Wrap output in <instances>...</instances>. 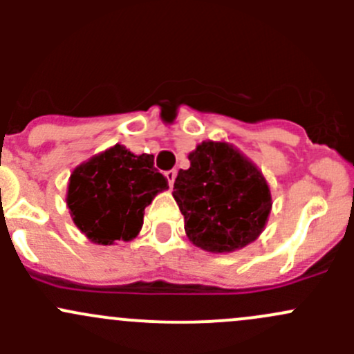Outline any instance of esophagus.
I'll list each match as a JSON object with an SVG mask.
<instances>
[{
	"instance_id": "1",
	"label": "esophagus",
	"mask_w": 354,
	"mask_h": 354,
	"mask_svg": "<svg viewBox=\"0 0 354 354\" xmlns=\"http://www.w3.org/2000/svg\"><path fill=\"white\" fill-rule=\"evenodd\" d=\"M166 178H167V183H169V187H173L174 185V180H176V169H169L166 171Z\"/></svg>"
}]
</instances>
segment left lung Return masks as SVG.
<instances>
[{
    "label": "left lung",
    "instance_id": "1",
    "mask_svg": "<svg viewBox=\"0 0 354 354\" xmlns=\"http://www.w3.org/2000/svg\"><path fill=\"white\" fill-rule=\"evenodd\" d=\"M188 159L190 167L174 180L173 197L192 243L224 253L255 241L272 207L262 173L223 142H203Z\"/></svg>",
    "mask_w": 354,
    "mask_h": 354
}]
</instances>
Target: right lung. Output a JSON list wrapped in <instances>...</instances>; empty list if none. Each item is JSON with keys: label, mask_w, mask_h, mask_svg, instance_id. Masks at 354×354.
Here are the masks:
<instances>
[{"label": "right lung", "mask_w": 354, "mask_h": 354, "mask_svg": "<svg viewBox=\"0 0 354 354\" xmlns=\"http://www.w3.org/2000/svg\"><path fill=\"white\" fill-rule=\"evenodd\" d=\"M167 180L154 156H135L116 144L78 166L70 176L66 203L73 223L91 241H130L144 224V210Z\"/></svg>", "instance_id": "add662e5"}]
</instances>
